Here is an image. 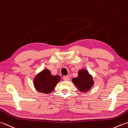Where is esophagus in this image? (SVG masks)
Returning <instances> with one entry per match:
<instances>
[{"label": "esophagus", "instance_id": "1", "mask_svg": "<svg viewBox=\"0 0 128 128\" xmlns=\"http://www.w3.org/2000/svg\"><path fill=\"white\" fill-rule=\"evenodd\" d=\"M64 80L65 81H68L70 80V77L68 76H64Z\"/></svg>", "mask_w": 128, "mask_h": 128}]
</instances>
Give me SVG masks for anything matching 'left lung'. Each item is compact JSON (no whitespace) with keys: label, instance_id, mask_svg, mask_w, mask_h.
Masks as SVG:
<instances>
[{"label":"left lung","instance_id":"obj_1","mask_svg":"<svg viewBox=\"0 0 128 128\" xmlns=\"http://www.w3.org/2000/svg\"><path fill=\"white\" fill-rule=\"evenodd\" d=\"M72 80L80 92H87L94 85L92 76L85 69L80 70L77 77L73 78Z\"/></svg>","mask_w":128,"mask_h":128}]
</instances>
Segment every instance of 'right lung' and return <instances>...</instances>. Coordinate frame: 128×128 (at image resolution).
Returning a JSON list of instances; mask_svg holds the SVG:
<instances>
[{
  "label": "right lung",
  "mask_w": 128,
  "mask_h": 128,
  "mask_svg": "<svg viewBox=\"0 0 128 128\" xmlns=\"http://www.w3.org/2000/svg\"><path fill=\"white\" fill-rule=\"evenodd\" d=\"M60 80V76L51 74L50 71L46 68L36 75L34 80V85L39 92L49 94L52 92Z\"/></svg>",
  "instance_id": "obj_1"
}]
</instances>
